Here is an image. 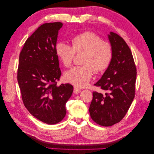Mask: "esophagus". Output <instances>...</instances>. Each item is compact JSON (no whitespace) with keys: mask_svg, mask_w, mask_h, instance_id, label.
<instances>
[{"mask_svg":"<svg viewBox=\"0 0 154 154\" xmlns=\"http://www.w3.org/2000/svg\"><path fill=\"white\" fill-rule=\"evenodd\" d=\"M80 92H81V89H79V88L75 87L74 88V94H79V93H80Z\"/></svg>","mask_w":154,"mask_h":154,"instance_id":"obj_1","label":"esophagus"}]
</instances>
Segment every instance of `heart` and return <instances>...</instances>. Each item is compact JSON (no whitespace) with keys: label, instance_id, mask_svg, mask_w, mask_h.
Instances as JSON below:
<instances>
[{"label":"heart","instance_id":"heart-1","mask_svg":"<svg viewBox=\"0 0 154 154\" xmlns=\"http://www.w3.org/2000/svg\"><path fill=\"white\" fill-rule=\"evenodd\" d=\"M72 46L60 42L56 46V53L65 67L71 66L75 53L84 52L82 66L73 67L65 73V81L77 87H85L91 80L94 72L99 74L109 67L113 57V48L109 42L103 41L99 35L86 31L73 37Z\"/></svg>","mask_w":154,"mask_h":154}]
</instances>
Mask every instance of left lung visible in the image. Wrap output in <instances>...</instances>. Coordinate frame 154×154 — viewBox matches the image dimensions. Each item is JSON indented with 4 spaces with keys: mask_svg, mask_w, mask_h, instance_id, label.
<instances>
[{
    "mask_svg": "<svg viewBox=\"0 0 154 154\" xmlns=\"http://www.w3.org/2000/svg\"><path fill=\"white\" fill-rule=\"evenodd\" d=\"M113 48L109 67L95 85L104 91L93 92L89 106L91 119L102 126H111L125 117L135 95L137 68L132 52L122 37L108 35Z\"/></svg>",
    "mask_w": 154,
    "mask_h": 154,
    "instance_id": "obj_1",
    "label": "left lung"
}]
</instances>
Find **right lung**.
<instances>
[{
  "label": "right lung",
  "mask_w": 154,
  "mask_h": 154,
  "mask_svg": "<svg viewBox=\"0 0 154 154\" xmlns=\"http://www.w3.org/2000/svg\"><path fill=\"white\" fill-rule=\"evenodd\" d=\"M61 22L40 26L20 52L17 82L25 107L41 122L53 125L66 115L65 104L73 93L70 84L57 86L61 75L56 53Z\"/></svg>",
  "instance_id": "add662e5"
}]
</instances>
